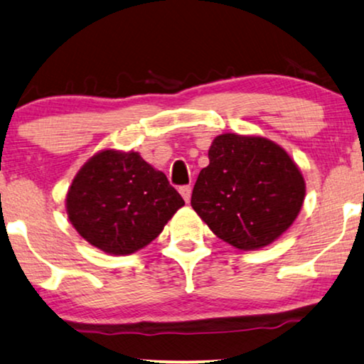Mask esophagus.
<instances>
[{
    "mask_svg": "<svg viewBox=\"0 0 364 364\" xmlns=\"http://www.w3.org/2000/svg\"><path fill=\"white\" fill-rule=\"evenodd\" d=\"M178 192H181L183 200H186V202L191 200V197H192V187L191 186H182L181 188H178Z\"/></svg>",
    "mask_w": 364,
    "mask_h": 364,
    "instance_id": "obj_1",
    "label": "esophagus"
}]
</instances>
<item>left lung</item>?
Here are the masks:
<instances>
[{"label":"left lung","instance_id":"left-lung-1","mask_svg":"<svg viewBox=\"0 0 364 364\" xmlns=\"http://www.w3.org/2000/svg\"><path fill=\"white\" fill-rule=\"evenodd\" d=\"M192 191V208L223 242L258 250L295 222L305 181L291 157L265 137L222 134Z\"/></svg>","mask_w":364,"mask_h":364}]
</instances>
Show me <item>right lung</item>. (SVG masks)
Returning a JSON list of instances; mask_svg holds the SVG:
<instances>
[{
	"label": "right lung",
	"instance_id": "1",
	"mask_svg": "<svg viewBox=\"0 0 364 364\" xmlns=\"http://www.w3.org/2000/svg\"><path fill=\"white\" fill-rule=\"evenodd\" d=\"M183 198L139 152H97L69 187L66 210L79 235L111 255H131L149 245Z\"/></svg>",
	"mask_w": 364,
	"mask_h": 364
}]
</instances>
